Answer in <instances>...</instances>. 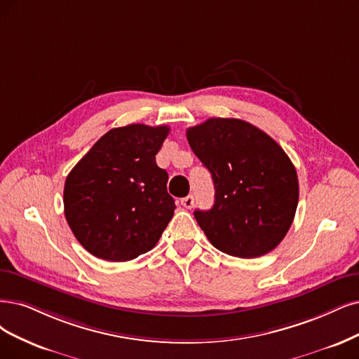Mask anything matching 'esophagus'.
I'll use <instances>...</instances> for the list:
<instances>
[{"instance_id":"esophagus-1","label":"esophagus","mask_w":359,"mask_h":359,"mask_svg":"<svg viewBox=\"0 0 359 359\" xmlns=\"http://www.w3.org/2000/svg\"><path fill=\"white\" fill-rule=\"evenodd\" d=\"M194 203H195L194 195H188V196H184V198H182V200H180V204H182L184 208H192V207H194Z\"/></svg>"}]
</instances>
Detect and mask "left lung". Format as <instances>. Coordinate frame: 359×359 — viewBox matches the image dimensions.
Wrapping results in <instances>:
<instances>
[{
  "label": "left lung",
  "instance_id": "8db88e82",
  "mask_svg": "<svg viewBox=\"0 0 359 359\" xmlns=\"http://www.w3.org/2000/svg\"><path fill=\"white\" fill-rule=\"evenodd\" d=\"M215 182V205L194 216L208 241L229 256L255 259L280 244L293 223L299 180L288 155L243 119L210 118L187 130Z\"/></svg>",
  "mask_w": 359,
  "mask_h": 359
}]
</instances>
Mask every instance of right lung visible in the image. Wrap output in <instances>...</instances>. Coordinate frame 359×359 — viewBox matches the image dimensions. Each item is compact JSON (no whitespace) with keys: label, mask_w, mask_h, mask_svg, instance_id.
Wrapping results in <instances>:
<instances>
[{"label":"right lung","mask_w":359,"mask_h":359,"mask_svg":"<svg viewBox=\"0 0 359 359\" xmlns=\"http://www.w3.org/2000/svg\"><path fill=\"white\" fill-rule=\"evenodd\" d=\"M168 133L167 126L112 128L66 177L65 217L93 256L133 260L161 238L176 208L167 171L155 161Z\"/></svg>","instance_id":"right-lung-1"}]
</instances>
